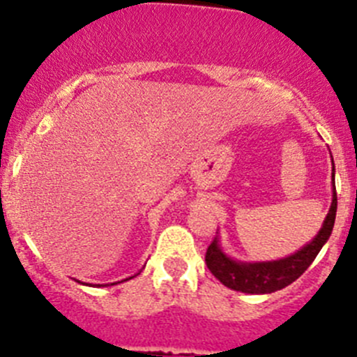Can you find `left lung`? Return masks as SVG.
<instances>
[{"label": "left lung", "mask_w": 357, "mask_h": 357, "mask_svg": "<svg viewBox=\"0 0 357 357\" xmlns=\"http://www.w3.org/2000/svg\"><path fill=\"white\" fill-rule=\"evenodd\" d=\"M333 181H335V172H333ZM336 204H338L336 188H333V202H331L329 213L324 220L322 229L314 236L313 242L297 250L295 255L278 259V261L238 263L227 258L222 250L218 249L217 240H213L208 245L206 256H204L208 268L218 281L231 290L243 291V294H272V291L281 290L307 271V266L317 258L324 243L329 240L331 231L335 226Z\"/></svg>", "instance_id": "8db88e82"}]
</instances>
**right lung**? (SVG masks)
Wrapping results in <instances>:
<instances>
[{"label":"right lung","instance_id":"right-lung-1","mask_svg":"<svg viewBox=\"0 0 357 357\" xmlns=\"http://www.w3.org/2000/svg\"><path fill=\"white\" fill-rule=\"evenodd\" d=\"M124 281H126V279H124ZM112 284H115V282H112Z\"/></svg>","mask_w":357,"mask_h":357}]
</instances>
